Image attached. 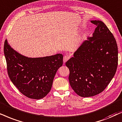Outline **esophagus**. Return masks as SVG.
I'll use <instances>...</instances> for the list:
<instances>
[{
  "instance_id": "1",
  "label": "esophagus",
  "mask_w": 122,
  "mask_h": 122,
  "mask_svg": "<svg viewBox=\"0 0 122 122\" xmlns=\"http://www.w3.org/2000/svg\"><path fill=\"white\" fill-rule=\"evenodd\" d=\"M69 58H70V56H68V55H65V56H64V58H63L64 62L65 63L68 60H69Z\"/></svg>"
}]
</instances>
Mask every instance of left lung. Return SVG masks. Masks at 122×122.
<instances>
[{"label":"left lung","instance_id":"left-lung-1","mask_svg":"<svg viewBox=\"0 0 122 122\" xmlns=\"http://www.w3.org/2000/svg\"><path fill=\"white\" fill-rule=\"evenodd\" d=\"M91 22L97 25L92 37H88L66 62L70 84L81 97L94 96L104 90L118 66V46L114 36L102 21Z\"/></svg>","mask_w":122,"mask_h":122}]
</instances>
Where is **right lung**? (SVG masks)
Listing matches in <instances>:
<instances>
[{
	"mask_svg": "<svg viewBox=\"0 0 122 122\" xmlns=\"http://www.w3.org/2000/svg\"><path fill=\"white\" fill-rule=\"evenodd\" d=\"M4 53L8 76L19 92L34 99L46 97L51 90L57 71L62 65L63 55L27 57L11 48L6 40Z\"/></svg>",
	"mask_w": 122,
	"mask_h": 122,
	"instance_id": "1",
	"label": "right lung"
}]
</instances>
